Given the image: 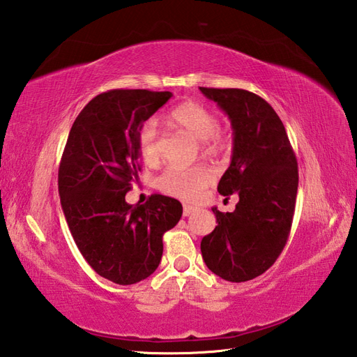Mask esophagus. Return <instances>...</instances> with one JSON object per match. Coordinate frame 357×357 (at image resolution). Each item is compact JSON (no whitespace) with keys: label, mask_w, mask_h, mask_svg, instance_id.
I'll list each match as a JSON object with an SVG mask.
<instances>
[{"label":"esophagus","mask_w":357,"mask_h":357,"mask_svg":"<svg viewBox=\"0 0 357 357\" xmlns=\"http://www.w3.org/2000/svg\"><path fill=\"white\" fill-rule=\"evenodd\" d=\"M197 211L195 206H191V204H185L183 206V217H189L192 215V213Z\"/></svg>","instance_id":"esophagus-1"}]
</instances>
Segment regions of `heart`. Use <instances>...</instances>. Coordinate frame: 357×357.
<instances>
[{
  "label": "heart",
  "mask_w": 357,
  "mask_h": 357,
  "mask_svg": "<svg viewBox=\"0 0 357 357\" xmlns=\"http://www.w3.org/2000/svg\"><path fill=\"white\" fill-rule=\"evenodd\" d=\"M171 123L176 128L185 131L195 140H202V148L209 155L226 154L231 148L227 134L218 128L217 114L212 109L194 100H186L177 105L169 114ZM139 153L148 163H154L158 158V130L154 121H146L140 126ZM212 181V172L206 166L195 168H177L171 166L157 178L158 188L166 194L178 197L181 200L194 202L202 195L203 189Z\"/></svg>",
  "instance_id": "b5f03b06"
}]
</instances>
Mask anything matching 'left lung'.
<instances>
[{
  "label": "left lung",
  "instance_id": "left-lung-1",
  "mask_svg": "<svg viewBox=\"0 0 357 357\" xmlns=\"http://www.w3.org/2000/svg\"><path fill=\"white\" fill-rule=\"evenodd\" d=\"M232 125L231 165L221 177V195L238 194L234 212H220L203 236L202 255L211 272L231 282L263 275L287 243L298 192V163L275 109L255 93L206 89Z\"/></svg>",
  "mask_w": 357,
  "mask_h": 357
}]
</instances>
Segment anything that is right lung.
<instances>
[{
	"instance_id": "obj_1",
	"label": "right lung",
	"mask_w": 357,
	"mask_h": 357,
	"mask_svg": "<svg viewBox=\"0 0 357 357\" xmlns=\"http://www.w3.org/2000/svg\"><path fill=\"white\" fill-rule=\"evenodd\" d=\"M171 91L109 90L91 99L71 126L58 174L61 206L73 240L93 271L121 286L154 273L163 234L178 223L181 203L153 194L128 204L139 180V131Z\"/></svg>"
}]
</instances>
